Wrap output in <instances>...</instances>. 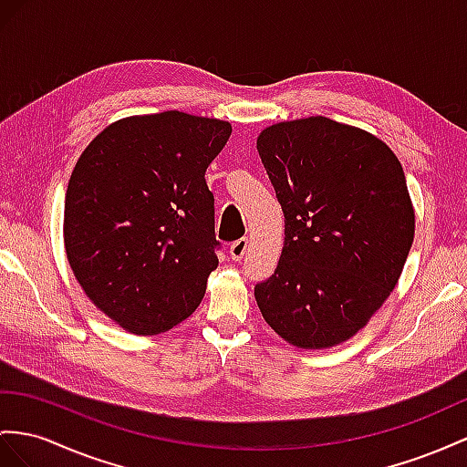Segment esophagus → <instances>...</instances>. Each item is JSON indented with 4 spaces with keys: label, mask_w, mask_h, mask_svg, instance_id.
I'll use <instances>...</instances> for the list:
<instances>
[{
    "label": "esophagus",
    "mask_w": 467,
    "mask_h": 467,
    "mask_svg": "<svg viewBox=\"0 0 467 467\" xmlns=\"http://www.w3.org/2000/svg\"><path fill=\"white\" fill-rule=\"evenodd\" d=\"M248 246H250V243H248L246 236L238 238V241H234V243L231 244V248H229L231 258H233V260H243V258L246 256V253H248Z\"/></svg>",
    "instance_id": "obj_1"
}]
</instances>
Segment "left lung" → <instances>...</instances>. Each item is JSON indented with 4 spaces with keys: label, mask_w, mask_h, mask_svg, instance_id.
I'll return each instance as SVG.
<instances>
[{
    "label": "left lung",
    "mask_w": 467,
    "mask_h": 467,
    "mask_svg": "<svg viewBox=\"0 0 467 467\" xmlns=\"http://www.w3.org/2000/svg\"><path fill=\"white\" fill-rule=\"evenodd\" d=\"M256 148L285 219L280 262L256 284V304L296 348H333L367 326L410 253L402 165L385 141L324 116L274 124Z\"/></svg>",
    "instance_id": "1"
}]
</instances>
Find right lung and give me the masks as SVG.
I'll return each instance as SVG.
<instances>
[{
  "mask_svg": "<svg viewBox=\"0 0 467 467\" xmlns=\"http://www.w3.org/2000/svg\"><path fill=\"white\" fill-rule=\"evenodd\" d=\"M231 124L167 110L104 128L65 197V248L82 290L119 327L155 336L201 304L219 266L205 171Z\"/></svg>",
  "mask_w": 467,
  "mask_h": 467,
  "instance_id": "add662e5",
  "label": "right lung"
}]
</instances>
